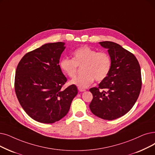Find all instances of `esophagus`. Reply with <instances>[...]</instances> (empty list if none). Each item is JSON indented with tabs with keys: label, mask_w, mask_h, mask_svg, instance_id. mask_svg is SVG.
<instances>
[{
	"label": "esophagus",
	"mask_w": 155,
	"mask_h": 155,
	"mask_svg": "<svg viewBox=\"0 0 155 155\" xmlns=\"http://www.w3.org/2000/svg\"><path fill=\"white\" fill-rule=\"evenodd\" d=\"M78 91H79L80 92H84V91H86L85 89L81 88V87H78Z\"/></svg>",
	"instance_id": "34e87169"
}]
</instances>
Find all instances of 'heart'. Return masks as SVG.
<instances>
[{
  "mask_svg": "<svg viewBox=\"0 0 155 155\" xmlns=\"http://www.w3.org/2000/svg\"><path fill=\"white\" fill-rule=\"evenodd\" d=\"M82 75L72 79L71 85L85 88L93 83L94 80L102 81L111 70V59L106 52L100 51L83 46L73 53V59L63 58L59 62L60 68L66 75L73 78L76 75L78 66H82Z\"/></svg>",
  "mask_w": 155,
  "mask_h": 155,
  "instance_id": "heart-1",
  "label": "heart"
}]
</instances>
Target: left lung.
Here are the masks:
<instances>
[{"label":"left lung","mask_w":155,"mask_h":155,"mask_svg":"<svg viewBox=\"0 0 155 155\" xmlns=\"http://www.w3.org/2000/svg\"><path fill=\"white\" fill-rule=\"evenodd\" d=\"M99 44L108 49L111 68L98 87L90 89L93 99L89 107L96 116L112 120L125 115L136 103L142 85L140 68L135 56L120 45L110 41Z\"/></svg>","instance_id":"1"}]
</instances>
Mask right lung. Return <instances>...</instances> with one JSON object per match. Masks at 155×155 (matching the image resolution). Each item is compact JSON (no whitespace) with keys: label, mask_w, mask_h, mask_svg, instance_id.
Here are the masks:
<instances>
[{"label":"right lung","mask_w":155,"mask_h":155,"mask_svg":"<svg viewBox=\"0 0 155 155\" xmlns=\"http://www.w3.org/2000/svg\"><path fill=\"white\" fill-rule=\"evenodd\" d=\"M65 43H48L26 53L16 70L15 89L23 109L32 119L44 124L58 122L68 113L78 90L71 85L59 65Z\"/></svg>","instance_id":"1"}]
</instances>
